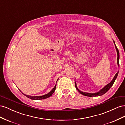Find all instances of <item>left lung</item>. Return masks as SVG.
I'll list each match as a JSON object with an SVG mask.
<instances>
[{
  "label": "left lung",
  "mask_w": 125,
  "mask_h": 125,
  "mask_svg": "<svg viewBox=\"0 0 125 125\" xmlns=\"http://www.w3.org/2000/svg\"><path fill=\"white\" fill-rule=\"evenodd\" d=\"M113 42H114V44L115 45V48L116 49V51H117V56H118V57H117V64H118V66L119 67V51L118 50V48H117V47H116V44H115V42L113 41ZM118 71L117 72V73H116V74L115 75L114 77L113 78V80H112V81L109 83L108 84H107L106 85L105 87H104V88L103 89H102L99 92H96V93H86V92H82L80 90H79L78 89V88H77V84H76V82H75V88H76L77 90L79 92H80L81 94H82V95H83L84 96H89V97H93V96H101L102 95H103L104 94H105L106 92H107L110 89V88L112 87V86L113 85V84H114V83L115 81V80L116 79L117 76H118Z\"/></svg>",
  "instance_id": "left-lung-1"
}]
</instances>
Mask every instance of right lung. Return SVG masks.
Masks as SVG:
<instances>
[{
    "label": "right lung",
    "instance_id": "1",
    "mask_svg": "<svg viewBox=\"0 0 125 125\" xmlns=\"http://www.w3.org/2000/svg\"><path fill=\"white\" fill-rule=\"evenodd\" d=\"M56 84L55 85V86L54 88H53V89H52L51 92H50L48 93L45 94V95H43V96H29V95H26V94H24L23 93H22V94H24V95L25 96H26L27 97L29 98V99H31V100H42V99H46V98H48V97H50L52 95V94H53V93L55 92V91L56 90Z\"/></svg>",
    "mask_w": 125,
    "mask_h": 125
}]
</instances>
